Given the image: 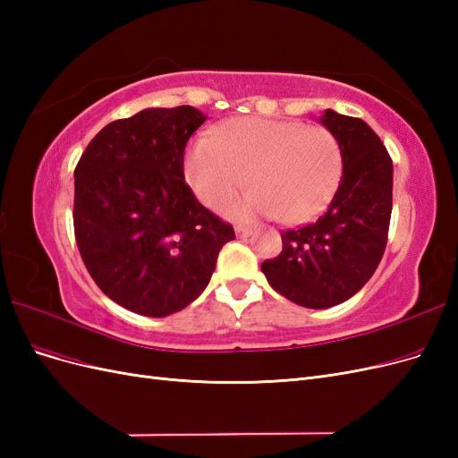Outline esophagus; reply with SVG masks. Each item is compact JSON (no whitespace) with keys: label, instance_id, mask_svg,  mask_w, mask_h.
Masks as SVG:
<instances>
[{"label":"esophagus","instance_id":"esophagus-1","mask_svg":"<svg viewBox=\"0 0 458 458\" xmlns=\"http://www.w3.org/2000/svg\"><path fill=\"white\" fill-rule=\"evenodd\" d=\"M234 234H237L239 239H248L252 234V229L246 227V225H237V227H234Z\"/></svg>","mask_w":458,"mask_h":458}]
</instances>
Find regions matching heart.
<instances>
[{"label": "heart", "instance_id": "b5f03b06", "mask_svg": "<svg viewBox=\"0 0 458 458\" xmlns=\"http://www.w3.org/2000/svg\"><path fill=\"white\" fill-rule=\"evenodd\" d=\"M185 175L200 202L225 204L245 184L252 191L221 208L234 219L279 217L306 224L325 210L342 177L336 137L296 120L237 118L214 137H199L185 157Z\"/></svg>", "mask_w": 458, "mask_h": 458}]
</instances>
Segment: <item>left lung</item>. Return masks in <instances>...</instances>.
Returning <instances> with one entry per match:
<instances>
[{
	"instance_id": "left-lung-1",
	"label": "left lung",
	"mask_w": 458,
	"mask_h": 458,
	"mask_svg": "<svg viewBox=\"0 0 458 458\" xmlns=\"http://www.w3.org/2000/svg\"><path fill=\"white\" fill-rule=\"evenodd\" d=\"M323 126L342 150V177L315 224L283 231V252L261 263L275 293L310 310L350 300L377 271L392 217L394 164L361 118L327 108Z\"/></svg>"
}]
</instances>
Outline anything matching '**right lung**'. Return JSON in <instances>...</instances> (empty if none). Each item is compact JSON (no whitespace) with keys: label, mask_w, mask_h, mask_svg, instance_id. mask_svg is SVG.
Segmentation results:
<instances>
[{"label":"right lung","mask_w":458,"mask_h":458,"mask_svg":"<svg viewBox=\"0 0 458 458\" xmlns=\"http://www.w3.org/2000/svg\"><path fill=\"white\" fill-rule=\"evenodd\" d=\"M195 106L145 108L97 133L74 170V233L95 284L118 306L165 317L195 301L234 231L183 175Z\"/></svg>","instance_id":"add662e5"}]
</instances>
